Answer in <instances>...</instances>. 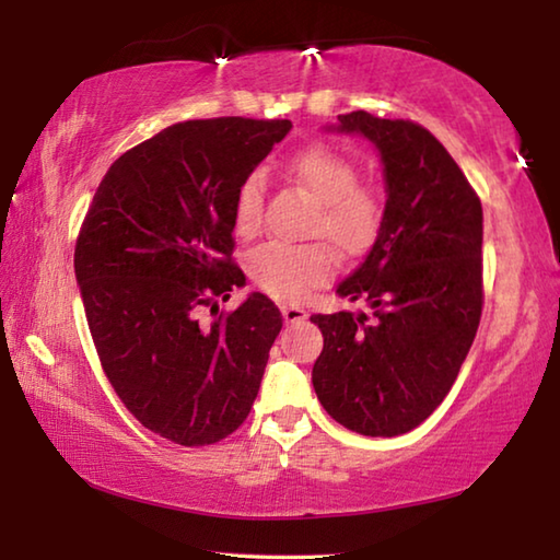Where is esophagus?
<instances>
[{
	"label": "esophagus",
	"mask_w": 560,
	"mask_h": 560,
	"mask_svg": "<svg viewBox=\"0 0 560 560\" xmlns=\"http://www.w3.org/2000/svg\"><path fill=\"white\" fill-rule=\"evenodd\" d=\"M281 316L287 324H301V320H306L308 314L299 306H281Z\"/></svg>",
	"instance_id": "obj_1"
}]
</instances>
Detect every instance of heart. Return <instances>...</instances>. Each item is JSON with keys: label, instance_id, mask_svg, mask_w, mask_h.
Instances as JSON below:
<instances>
[{"label": "heart", "instance_id": "heart-1", "mask_svg": "<svg viewBox=\"0 0 560 560\" xmlns=\"http://www.w3.org/2000/svg\"><path fill=\"white\" fill-rule=\"evenodd\" d=\"M289 173L316 202L306 232L326 240L346 257H360L383 230L385 205L373 187L360 185L353 160L324 145L306 148L291 160ZM264 185L259 175L242 183L234 200L236 232L249 236L261 224ZM336 271V254L326 242H267L249 254L254 283L273 299L296 303Z\"/></svg>", "mask_w": 560, "mask_h": 560}]
</instances>
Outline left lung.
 Returning a JSON list of instances; mask_svg holds the SVG:
<instances>
[{
  "instance_id": "left-lung-1",
  "label": "left lung",
  "mask_w": 560,
  "mask_h": 560,
  "mask_svg": "<svg viewBox=\"0 0 560 560\" xmlns=\"http://www.w3.org/2000/svg\"><path fill=\"white\" fill-rule=\"evenodd\" d=\"M336 128L377 148L387 200L373 249L336 289L371 316H311L324 334L311 381L343 428L397 438L438 410L477 336L481 202L428 128L365 110L338 116Z\"/></svg>"
}]
</instances>
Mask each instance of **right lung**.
Here are the masks:
<instances>
[{
    "label": "right lung",
    "mask_w": 560,
    "mask_h": 560,
    "mask_svg": "<svg viewBox=\"0 0 560 560\" xmlns=\"http://www.w3.org/2000/svg\"><path fill=\"white\" fill-rule=\"evenodd\" d=\"M291 120H187L110 165L75 240L73 267L103 373L128 412L183 447L214 444L257 400L281 314L242 287L234 200ZM212 315L207 319L203 314Z\"/></svg>",
    "instance_id": "right-lung-1"
}]
</instances>
